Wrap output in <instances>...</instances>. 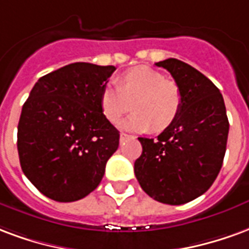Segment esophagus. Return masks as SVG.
Masks as SVG:
<instances>
[{"label": "esophagus", "mask_w": 249, "mask_h": 249, "mask_svg": "<svg viewBox=\"0 0 249 249\" xmlns=\"http://www.w3.org/2000/svg\"><path fill=\"white\" fill-rule=\"evenodd\" d=\"M127 138H130V135H127V134L122 132V134H121V142H123V141H124V139H127Z\"/></svg>", "instance_id": "obj_1"}]
</instances>
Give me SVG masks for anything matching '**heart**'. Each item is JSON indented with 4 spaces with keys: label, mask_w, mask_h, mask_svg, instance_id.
Segmentation results:
<instances>
[{
    "label": "heart",
    "mask_w": 249,
    "mask_h": 249,
    "mask_svg": "<svg viewBox=\"0 0 249 249\" xmlns=\"http://www.w3.org/2000/svg\"><path fill=\"white\" fill-rule=\"evenodd\" d=\"M132 107L135 111L121 123L131 131H162L177 121L182 108V91L177 82L148 66L127 70L115 85H106L99 94V107L107 122L115 124Z\"/></svg>",
    "instance_id": "1"
}]
</instances>
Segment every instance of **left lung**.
I'll use <instances>...</instances> for the list:
<instances>
[{
	"mask_svg": "<svg viewBox=\"0 0 249 249\" xmlns=\"http://www.w3.org/2000/svg\"><path fill=\"white\" fill-rule=\"evenodd\" d=\"M155 65L168 70L180 87L182 108L158 139L138 138L143 151L134 172L148 196L179 206L203 195L215 182L230 123L223 95L206 75L175 58Z\"/></svg>",
	"mask_w": 249,
	"mask_h": 249,
	"instance_id": "left-lung-1",
	"label": "left lung"
}]
</instances>
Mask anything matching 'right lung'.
<instances>
[{
  "label": "right lung",
  "mask_w": 249,
  "mask_h": 249,
  "mask_svg": "<svg viewBox=\"0 0 249 249\" xmlns=\"http://www.w3.org/2000/svg\"><path fill=\"white\" fill-rule=\"evenodd\" d=\"M114 71V66L70 63L39 78L23 103L19 163L45 196L79 200L102 180L119 146V131L99 107V94Z\"/></svg>",
  "instance_id": "obj_1"
}]
</instances>
